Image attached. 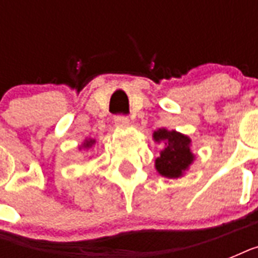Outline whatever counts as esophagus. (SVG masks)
<instances>
[{
  "label": "esophagus",
  "instance_id": "34e87169",
  "mask_svg": "<svg viewBox=\"0 0 258 258\" xmlns=\"http://www.w3.org/2000/svg\"><path fill=\"white\" fill-rule=\"evenodd\" d=\"M130 120L127 116H116L115 117V125H116L117 128H125V127H128Z\"/></svg>",
  "mask_w": 258,
  "mask_h": 258
}]
</instances>
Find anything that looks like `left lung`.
Returning a JSON list of instances; mask_svg holds the SVG:
<instances>
[{
	"mask_svg": "<svg viewBox=\"0 0 258 258\" xmlns=\"http://www.w3.org/2000/svg\"><path fill=\"white\" fill-rule=\"evenodd\" d=\"M154 141L163 143L165 149L161 150L159 157L155 159V169L166 178H179L184 174L194 161V154L190 150L191 139L175 130L159 128L154 131Z\"/></svg>",
	"mask_w": 258,
	"mask_h": 258,
	"instance_id": "obj_1",
	"label": "left lung"
}]
</instances>
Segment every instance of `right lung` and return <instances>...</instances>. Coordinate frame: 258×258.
Here are the masks:
<instances>
[{
    "label": "right lung",
    "mask_w": 258,
    "mask_h": 258,
    "mask_svg": "<svg viewBox=\"0 0 258 258\" xmlns=\"http://www.w3.org/2000/svg\"><path fill=\"white\" fill-rule=\"evenodd\" d=\"M93 145H95V139H86V141H84V143H83L80 149L88 150V149H91V147H92Z\"/></svg>",
    "instance_id": "obj_1"
}]
</instances>
